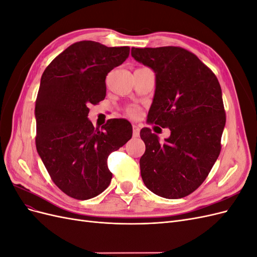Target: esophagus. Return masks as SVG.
Here are the masks:
<instances>
[{
    "label": "esophagus",
    "instance_id": "esophagus-1",
    "mask_svg": "<svg viewBox=\"0 0 257 257\" xmlns=\"http://www.w3.org/2000/svg\"><path fill=\"white\" fill-rule=\"evenodd\" d=\"M139 132H141V128H139L137 125H133V136L134 137L139 136Z\"/></svg>",
    "mask_w": 257,
    "mask_h": 257
}]
</instances>
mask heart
I'll return each instance as SVG.
<instances>
[{
  "label": "heart",
  "instance_id": "heart-1",
  "mask_svg": "<svg viewBox=\"0 0 257 257\" xmlns=\"http://www.w3.org/2000/svg\"><path fill=\"white\" fill-rule=\"evenodd\" d=\"M126 111H127V114H128V115H131V116H133V118H134V116H136V115L138 114V109H137L136 107H133V106H132V107H128Z\"/></svg>",
  "mask_w": 257,
  "mask_h": 257
}]
</instances>
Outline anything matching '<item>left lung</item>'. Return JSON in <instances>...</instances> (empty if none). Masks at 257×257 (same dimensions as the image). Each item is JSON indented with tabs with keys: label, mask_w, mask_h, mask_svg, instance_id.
Returning a JSON list of instances; mask_svg holds the SVG:
<instances>
[{
	"label": "left lung",
	"mask_w": 257,
	"mask_h": 257,
	"mask_svg": "<svg viewBox=\"0 0 257 257\" xmlns=\"http://www.w3.org/2000/svg\"><path fill=\"white\" fill-rule=\"evenodd\" d=\"M132 57L155 73L148 123L170 130L163 144L149 127L141 131L144 183L161 197H185L205 181L221 152L226 122L221 85L211 69L181 47L132 48Z\"/></svg>",
	"instance_id": "left-lung-1"
}]
</instances>
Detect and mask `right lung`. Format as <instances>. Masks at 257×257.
Segmentation results:
<instances>
[{
  "instance_id": "obj_1",
  "label": "right lung",
  "mask_w": 257,
  "mask_h": 257,
  "mask_svg": "<svg viewBox=\"0 0 257 257\" xmlns=\"http://www.w3.org/2000/svg\"><path fill=\"white\" fill-rule=\"evenodd\" d=\"M130 47L82 41L69 46L43 73L35 102L38 154L52 181L66 195L85 200L109 185L107 159L133 134L131 123L112 119L94 128L89 106L106 96V76L121 65Z\"/></svg>"
}]
</instances>
